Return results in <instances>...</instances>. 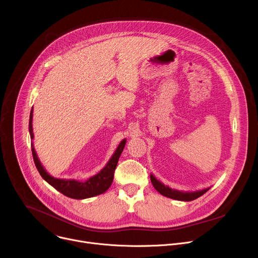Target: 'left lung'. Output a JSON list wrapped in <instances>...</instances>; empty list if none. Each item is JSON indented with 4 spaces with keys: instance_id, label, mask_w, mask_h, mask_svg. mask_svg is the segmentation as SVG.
Here are the masks:
<instances>
[{
    "instance_id": "left-lung-1",
    "label": "left lung",
    "mask_w": 258,
    "mask_h": 258,
    "mask_svg": "<svg viewBox=\"0 0 258 258\" xmlns=\"http://www.w3.org/2000/svg\"><path fill=\"white\" fill-rule=\"evenodd\" d=\"M150 178H151L152 185L154 186V188L161 195H163L165 197H168V198H171V199H174V200H179V201H192V200H195L198 197H200L203 194H205L209 190V188H207V189H203V190L196 191V192H181V191H177V190L171 189V188L163 185L161 181L156 179V177L153 174L150 175Z\"/></svg>"
}]
</instances>
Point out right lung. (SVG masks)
Masks as SVG:
<instances>
[{
	"instance_id": "1",
	"label": "right lung",
	"mask_w": 258,
	"mask_h": 258,
	"mask_svg": "<svg viewBox=\"0 0 258 258\" xmlns=\"http://www.w3.org/2000/svg\"><path fill=\"white\" fill-rule=\"evenodd\" d=\"M32 112L33 110L31 109L30 115H29V126H28L31 140L33 139ZM125 143H126V140L125 139L122 140L118 145L117 149L115 150L112 157L110 158V160L107 162L106 166L99 173H97L96 175L90 177L85 181H80L77 179L57 178L50 175L42 165L38 155H36L35 150L33 148V145H32L31 151H32V157H33V161L36 168H38L42 177L47 182H49L52 187H54L57 191H59L60 193H62L63 195L69 198L86 199V198H91V197L105 193L109 189V187L111 186V183L113 181V176H114V170L116 168L118 159L123 151Z\"/></svg>"
}]
</instances>
